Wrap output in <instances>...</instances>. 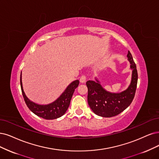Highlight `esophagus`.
<instances>
[{"label":"esophagus","instance_id":"34e87169","mask_svg":"<svg viewBox=\"0 0 159 159\" xmlns=\"http://www.w3.org/2000/svg\"><path fill=\"white\" fill-rule=\"evenodd\" d=\"M86 76L84 75H83L80 79V83H84L86 82Z\"/></svg>","mask_w":159,"mask_h":159}]
</instances>
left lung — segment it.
Here are the masks:
<instances>
[{"label": "left lung", "mask_w": 159, "mask_h": 159, "mask_svg": "<svg viewBox=\"0 0 159 159\" xmlns=\"http://www.w3.org/2000/svg\"><path fill=\"white\" fill-rule=\"evenodd\" d=\"M128 60L130 63L132 79L127 89L119 93L111 92L102 86L100 81L86 82L88 87V103L96 115L102 117H111L120 114L130 105L136 93L138 83V71L132 56L128 51Z\"/></svg>", "instance_id": "1"}]
</instances>
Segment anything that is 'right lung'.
<instances>
[{
	"mask_svg": "<svg viewBox=\"0 0 159 159\" xmlns=\"http://www.w3.org/2000/svg\"><path fill=\"white\" fill-rule=\"evenodd\" d=\"M20 84L22 94L28 108L34 114L41 118L47 120H53L60 118L66 113L69 106L70 99H71L75 90L79 84V80H76L73 81L67 86L60 97L53 102L46 105H40L34 103L27 97L23 89L21 73L20 75Z\"/></svg>",
	"mask_w": 159,
	"mask_h": 159,
	"instance_id": "add662e5",
	"label": "right lung"
}]
</instances>
